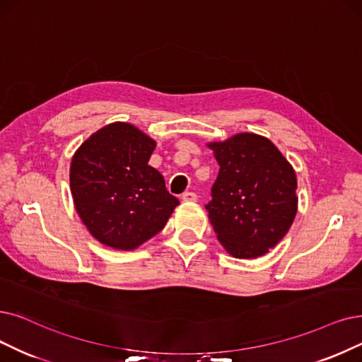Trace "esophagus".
Returning a JSON list of instances; mask_svg holds the SVG:
<instances>
[{
    "label": "esophagus",
    "instance_id": "esophagus-1",
    "mask_svg": "<svg viewBox=\"0 0 362 362\" xmlns=\"http://www.w3.org/2000/svg\"><path fill=\"white\" fill-rule=\"evenodd\" d=\"M182 200L184 202H196L197 196L193 192H185V193H182Z\"/></svg>",
    "mask_w": 362,
    "mask_h": 362
}]
</instances>
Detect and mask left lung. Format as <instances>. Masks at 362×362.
I'll list each match as a JSON object with an SVG mask.
<instances>
[{"label": "left lung", "mask_w": 362, "mask_h": 362, "mask_svg": "<svg viewBox=\"0 0 362 362\" xmlns=\"http://www.w3.org/2000/svg\"><path fill=\"white\" fill-rule=\"evenodd\" d=\"M220 165L206 205L224 250L235 258L269 252L290 230L298 206L291 163L262 135L242 132L208 142Z\"/></svg>", "instance_id": "8db88e82"}]
</instances>
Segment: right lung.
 Wrapping results in <instances>:
<instances>
[{
  "mask_svg": "<svg viewBox=\"0 0 362 362\" xmlns=\"http://www.w3.org/2000/svg\"><path fill=\"white\" fill-rule=\"evenodd\" d=\"M156 141L131 123L114 122L72 156L69 187L90 235L105 247L132 251L163 230L180 200L148 165Z\"/></svg>",
  "mask_w": 362,
  "mask_h": 362,
  "instance_id": "1",
  "label": "right lung"
}]
</instances>
